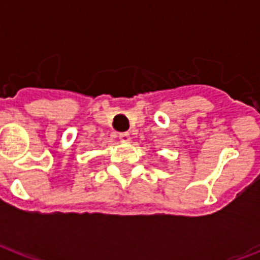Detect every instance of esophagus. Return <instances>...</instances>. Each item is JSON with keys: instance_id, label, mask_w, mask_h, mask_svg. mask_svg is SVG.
I'll list each match as a JSON object with an SVG mask.
<instances>
[{"instance_id": "obj_1", "label": "esophagus", "mask_w": 260, "mask_h": 260, "mask_svg": "<svg viewBox=\"0 0 260 260\" xmlns=\"http://www.w3.org/2000/svg\"><path fill=\"white\" fill-rule=\"evenodd\" d=\"M119 141L122 142V143H128V142L131 141V135L128 134V132H121L118 135Z\"/></svg>"}]
</instances>
